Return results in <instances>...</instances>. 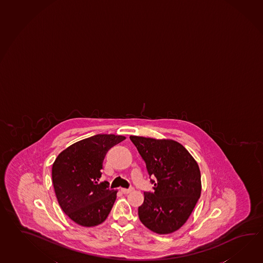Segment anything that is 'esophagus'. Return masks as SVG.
Instances as JSON below:
<instances>
[{
  "label": "esophagus",
  "mask_w": 263,
  "mask_h": 263,
  "mask_svg": "<svg viewBox=\"0 0 263 263\" xmlns=\"http://www.w3.org/2000/svg\"><path fill=\"white\" fill-rule=\"evenodd\" d=\"M134 190V188L133 187H130V188H122L121 189V191L123 192V194H128L130 193V192H132Z\"/></svg>",
  "instance_id": "esophagus-1"
}]
</instances>
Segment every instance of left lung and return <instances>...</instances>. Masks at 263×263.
Returning <instances> with one entry per match:
<instances>
[{
  "label": "left lung",
  "mask_w": 263,
  "mask_h": 263,
  "mask_svg": "<svg viewBox=\"0 0 263 263\" xmlns=\"http://www.w3.org/2000/svg\"><path fill=\"white\" fill-rule=\"evenodd\" d=\"M150 177L153 192H144L139 207L141 223L158 234L178 231L193 212L201 193L198 163L182 144L172 140L130 136Z\"/></svg>",
  "instance_id": "left-lung-1"
}]
</instances>
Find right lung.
<instances>
[{
    "label": "right lung",
    "instance_id": "obj_1",
    "mask_svg": "<svg viewBox=\"0 0 263 263\" xmlns=\"http://www.w3.org/2000/svg\"><path fill=\"white\" fill-rule=\"evenodd\" d=\"M123 140L125 137L119 135H96L67 147L54 161L51 174L56 198L77 224L95 227L107 219L118 190L98 181L107 151Z\"/></svg>",
    "mask_w": 263,
    "mask_h": 263
}]
</instances>
